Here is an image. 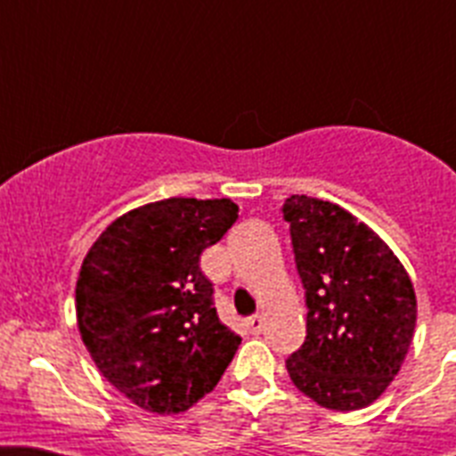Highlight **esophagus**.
Returning <instances> with one entry per match:
<instances>
[{
	"label": "esophagus",
	"mask_w": 456,
	"mask_h": 456,
	"mask_svg": "<svg viewBox=\"0 0 456 456\" xmlns=\"http://www.w3.org/2000/svg\"><path fill=\"white\" fill-rule=\"evenodd\" d=\"M247 326H248V331H251V333H260L265 329V317L263 315H251L247 320Z\"/></svg>",
	"instance_id": "34e87169"
}]
</instances>
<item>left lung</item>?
<instances>
[{
	"instance_id": "obj_1",
	"label": "left lung",
	"mask_w": 456,
	"mask_h": 456,
	"mask_svg": "<svg viewBox=\"0 0 456 456\" xmlns=\"http://www.w3.org/2000/svg\"><path fill=\"white\" fill-rule=\"evenodd\" d=\"M305 289V340L285 361L292 384L324 409L372 404L400 372L416 329V292L381 237L329 200L283 203Z\"/></svg>"
}]
</instances>
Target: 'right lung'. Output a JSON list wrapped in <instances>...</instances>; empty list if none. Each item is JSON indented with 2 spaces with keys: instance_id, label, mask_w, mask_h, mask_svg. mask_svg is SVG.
Here are the masks:
<instances>
[{
  "instance_id": "add662e5",
  "label": "right lung",
  "mask_w": 456,
  "mask_h": 456,
  "mask_svg": "<svg viewBox=\"0 0 456 456\" xmlns=\"http://www.w3.org/2000/svg\"><path fill=\"white\" fill-rule=\"evenodd\" d=\"M228 199H167L118 216L88 248L77 324L116 390L151 413H183L219 384L241 338L221 324L200 253L237 221Z\"/></svg>"
}]
</instances>
